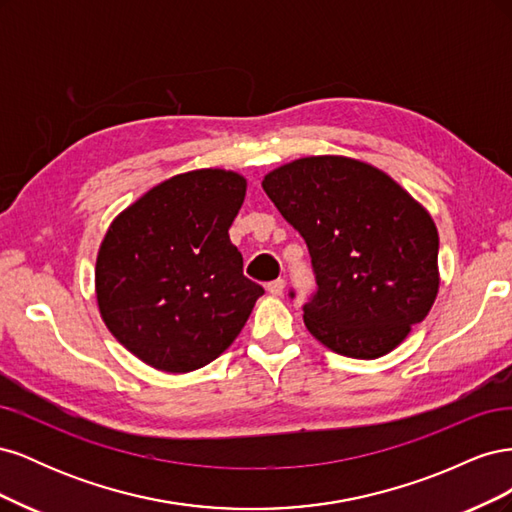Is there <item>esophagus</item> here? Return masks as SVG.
<instances>
[{
    "label": "esophagus",
    "instance_id": "34e87169",
    "mask_svg": "<svg viewBox=\"0 0 512 512\" xmlns=\"http://www.w3.org/2000/svg\"><path fill=\"white\" fill-rule=\"evenodd\" d=\"M284 286H286L284 280H273L267 284V290L273 294V297H280V294L284 292Z\"/></svg>",
    "mask_w": 512,
    "mask_h": 512
}]
</instances>
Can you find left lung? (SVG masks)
<instances>
[{
	"mask_svg": "<svg viewBox=\"0 0 512 512\" xmlns=\"http://www.w3.org/2000/svg\"><path fill=\"white\" fill-rule=\"evenodd\" d=\"M262 188L312 256L318 288L303 320L320 344L378 359L425 320L440 286L438 228L399 183L359 160L312 156L271 170Z\"/></svg>",
	"mask_w": 512,
	"mask_h": 512,
	"instance_id": "left-lung-1",
	"label": "left lung"
}]
</instances>
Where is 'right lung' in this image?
Listing matches in <instances>:
<instances>
[{
  "instance_id": "obj_1",
  "label": "right lung",
  "mask_w": 512,
  "mask_h": 512,
  "mask_svg": "<svg viewBox=\"0 0 512 512\" xmlns=\"http://www.w3.org/2000/svg\"><path fill=\"white\" fill-rule=\"evenodd\" d=\"M247 183L222 168L166 179L119 213L96 260V297L117 342L168 374L235 342L262 286L243 275L228 228Z\"/></svg>"
}]
</instances>
